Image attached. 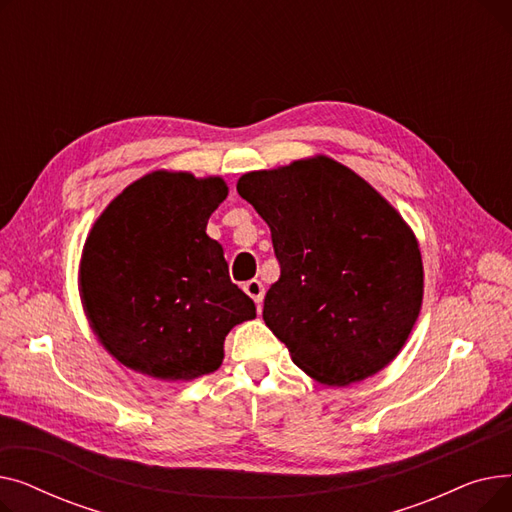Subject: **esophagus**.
<instances>
[{"mask_svg":"<svg viewBox=\"0 0 512 512\" xmlns=\"http://www.w3.org/2000/svg\"><path fill=\"white\" fill-rule=\"evenodd\" d=\"M242 290H245L249 297L257 303V307L261 309V303H263V294H265V288H263V284L259 282V280H249V282H245V286H242Z\"/></svg>","mask_w":512,"mask_h":512,"instance_id":"1","label":"esophagus"}]
</instances>
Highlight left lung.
Wrapping results in <instances>:
<instances>
[{
    "label": "left lung",
    "instance_id": "left-lung-1",
    "mask_svg": "<svg viewBox=\"0 0 512 512\" xmlns=\"http://www.w3.org/2000/svg\"><path fill=\"white\" fill-rule=\"evenodd\" d=\"M272 230L280 278L263 321L313 380L348 386L405 346L423 301L417 238L351 168L315 155L238 178Z\"/></svg>",
    "mask_w": 512,
    "mask_h": 512
}]
</instances>
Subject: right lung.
<instances>
[{"mask_svg":"<svg viewBox=\"0 0 512 512\" xmlns=\"http://www.w3.org/2000/svg\"><path fill=\"white\" fill-rule=\"evenodd\" d=\"M226 197L220 176L157 170L126 186L93 224L80 299L122 365L166 382L201 378L222 365L228 332L257 315L205 232Z\"/></svg>","mask_w":512,"mask_h":512,"instance_id":"right-lung-1","label":"right lung"}]
</instances>
